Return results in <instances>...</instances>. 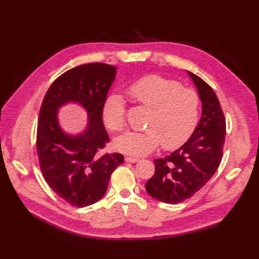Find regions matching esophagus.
Returning <instances> with one entry per match:
<instances>
[{
    "instance_id": "esophagus-1",
    "label": "esophagus",
    "mask_w": 259,
    "mask_h": 259,
    "mask_svg": "<svg viewBox=\"0 0 259 259\" xmlns=\"http://www.w3.org/2000/svg\"><path fill=\"white\" fill-rule=\"evenodd\" d=\"M124 160H125L126 162H133V163H135V162H138L139 159H138V158H134V157H125Z\"/></svg>"
}]
</instances>
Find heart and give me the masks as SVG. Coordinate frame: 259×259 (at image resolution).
I'll return each mask as SVG.
<instances>
[{"label":"heart","instance_id":"heart-1","mask_svg":"<svg viewBox=\"0 0 259 259\" xmlns=\"http://www.w3.org/2000/svg\"><path fill=\"white\" fill-rule=\"evenodd\" d=\"M129 96L151 109L146 131H129L114 140V147L133 156H146L161 147L172 150L187 141L198 122L200 99L197 92L179 82L159 75L145 76L129 88ZM102 119L108 128L121 133L126 125L125 106L119 95L107 98Z\"/></svg>","mask_w":259,"mask_h":259}]
</instances>
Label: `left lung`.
I'll use <instances>...</instances> for the list:
<instances>
[{"instance_id":"obj_1","label":"left lung","mask_w":259,"mask_h":259,"mask_svg":"<svg viewBox=\"0 0 259 259\" xmlns=\"http://www.w3.org/2000/svg\"><path fill=\"white\" fill-rule=\"evenodd\" d=\"M199 92L202 114L188 141L164 158L156 159L155 175L146 190L155 199L178 203L205 186L222 162L226 119L216 93L199 76L188 72Z\"/></svg>"}]
</instances>
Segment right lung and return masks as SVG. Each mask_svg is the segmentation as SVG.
<instances>
[{"instance_id": "right-lung-1", "label": "right lung", "mask_w": 259, "mask_h": 259, "mask_svg": "<svg viewBox=\"0 0 259 259\" xmlns=\"http://www.w3.org/2000/svg\"><path fill=\"white\" fill-rule=\"evenodd\" d=\"M115 76V67L95 62L68 70L53 81L43 99L36 129L38 164L47 184L74 207L99 201L108 189L110 176L124 158L100 151L109 142L102 122V107ZM69 101L80 103L90 115L85 133L65 135L58 126L57 109Z\"/></svg>"}]
</instances>
